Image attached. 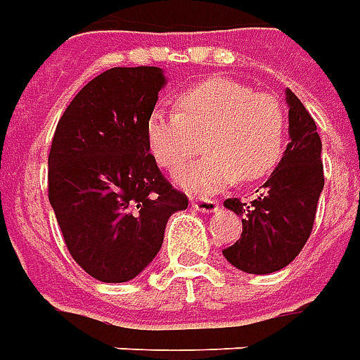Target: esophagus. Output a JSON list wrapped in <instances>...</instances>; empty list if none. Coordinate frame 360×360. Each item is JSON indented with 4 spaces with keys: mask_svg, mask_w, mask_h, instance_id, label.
<instances>
[{
    "mask_svg": "<svg viewBox=\"0 0 360 360\" xmlns=\"http://www.w3.org/2000/svg\"><path fill=\"white\" fill-rule=\"evenodd\" d=\"M191 207L199 212H214L219 209V203L209 198H195L191 199Z\"/></svg>",
    "mask_w": 360,
    "mask_h": 360,
    "instance_id": "34e87169",
    "label": "esophagus"
}]
</instances>
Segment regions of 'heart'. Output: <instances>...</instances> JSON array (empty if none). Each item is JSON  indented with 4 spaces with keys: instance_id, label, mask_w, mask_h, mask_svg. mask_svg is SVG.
I'll return each mask as SVG.
<instances>
[{
    "instance_id": "obj_1",
    "label": "heart",
    "mask_w": 360,
    "mask_h": 360,
    "mask_svg": "<svg viewBox=\"0 0 360 360\" xmlns=\"http://www.w3.org/2000/svg\"><path fill=\"white\" fill-rule=\"evenodd\" d=\"M176 111L155 109L146 124L151 153L176 172L199 149L207 153L178 174L186 190L209 193L236 182H253L276 167L284 149L285 111L270 91H253L230 78H209L182 91Z\"/></svg>"
}]
</instances>
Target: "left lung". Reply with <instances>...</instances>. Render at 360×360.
<instances>
[{"label":"left lung","mask_w":360,"mask_h":360,"mask_svg":"<svg viewBox=\"0 0 360 360\" xmlns=\"http://www.w3.org/2000/svg\"><path fill=\"white\" fill-rule=\"evenodd\" d=\"M290 107V143L282 161L263 184V193L253 201L230 198L224 207L241 217V236L234 245L222 249L230 264L249 274H270L284 269L305 248L313 232L324 167L322 141L314 119L291 90L285 91Z\"/></svg>","instance_id":"1"}]
</instances>
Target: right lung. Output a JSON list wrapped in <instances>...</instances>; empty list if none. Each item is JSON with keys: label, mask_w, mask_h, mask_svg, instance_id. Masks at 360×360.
I'll return each mask as SVG.
<instances>
[{"label": "right lung", "mask_w": 360, "mask_h": 360, "mask_svg": "<svg viewBox=\"0 0 360 360\" xmlns=\"http://www.w3.org/2000/svg\"><path fill=\"white\" fill-rule=\"evenodd\" d=\"M159 67H115L76 94L55 128L47 195L70 257L107 284L159 253L167 220L188 209L149 153L146 124L165 86Z\"/></svg>", "instance_id": "obj_1"}]
</instances>
